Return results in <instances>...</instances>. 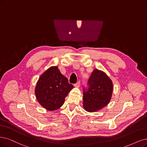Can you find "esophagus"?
I'll return each instance as SVG.
<instances>
[{"mask_svg": "<svg viewBox=\"0 0 147 147\" xmlns=\"http://www.w3.org/2000/svg\"><path fill=\"white\" fill-rule=\"evenodd\" d=\"M80 81H79V82H78L76 84H74L75 87L79 88V87H80Z\"/></svg>", "mask_w": 147, "mask_h": 147, "instance_id": "esophagus-1", "label": "esophagus"}]
</instances>
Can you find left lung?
<instances>
[{
  "mask_svg": "<svg viewBox=\"0 0 147 147\" xmlns=\"http://www.w3.org/2000/svg\"><path fill=\"white\" fill-rule=\"evenodd\" d=\"M88 88H84L83 105L88 112L102 109L110 102L113 90L111 80L102 71L95 69L88 81Z\"/></svg>",
  "mask_w": 147,
  "mask_h": 147,
  "instance_id": "left-lung-1",
  "label": "left lung"
}]
</instances>
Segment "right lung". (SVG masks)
<instances>
[{
    "mask_svg": "<svg viewBox=\"0 0 147 147\" xmlns=\"http://www.w3.org/2000/svg\"><path fill=\"white\" fill-rule=\"evenodd\" d=\"M73 88L68 79L60 72L57 67H52L43 73L38 80L35 88L37 101L45 109H59L65 98Z\"/></svg>",
    "mask_w": 147,
    "mask_h": 147,
    "instance_id": "add662e5",
    "label": "right lung"
}]
</instances>
